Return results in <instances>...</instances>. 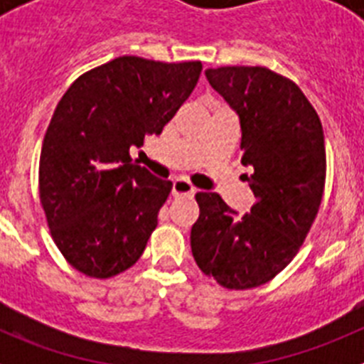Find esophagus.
Instances as JSON below:
<instances>
[{
  "mask_svg": "<svg viewBox=\"0 0 364 364\" xmlns=\"http://www.w3.org/2000/svg\"><path fill=\"white\" fill-rule=\"evenodd\" d=\"M197 189L193 188L186 178H175L173 180V197L178 198V197H193Z\"/></svg>",
  "mask_w": 364,
  "mask_h": 364,
  "instance_id": "esophagus-1",
  "label": "esophagus"
}]
</instances>
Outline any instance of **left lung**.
<instances>
[{"label":"left lung","instance_id":"left-lung-1","mask_svg":"<svg viewBox=\"0 0 364 364\" xmlns=\"http://www.w3.org/2000/svg\"><path fill=\"white\" fill-rule=\"evenodd\" d=\"M205 78L239 114L255 204L240 217L217 193H197L191 252L220 286L250 290L290 264L317 217L326 178L323 125L301 89L266 67H218Z\"/></svg>","mask_w":364,"mask_h":364}]
</instances>
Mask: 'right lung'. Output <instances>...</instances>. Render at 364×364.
I'll return each mask as SVG.
<instances>
[{
    "instance_id": "right-lung-1",
    "label": "right lung",
    "mask_w": 364,
    "mask_h": 364,
    "mask_svg": "<svg viewBox=\"0 0 364 364\" xmlns=\"http://www.w3.org/2000/svg\"><path fill=\"white\" fill-rule=\"evenodd\" d=\"M200 62L120 56L87 70L58 102L40 154V200L58 250L87 277L109 279L142 257L169 180L131 159L193 92Z\"/></svg>"
}]
</instances>
